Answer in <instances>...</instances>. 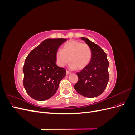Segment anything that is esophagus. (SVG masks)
Here are the masks:
<instances>
[{"label":"esophagus","mask_w":135,"mask_h":135,"mask_svg":"<svg viewBox=\"0 0 135 135\" xmlns=\"http://www.w3.org/2000/svg\"><path fill=\"white\" fill-rule=\"evenodd\" d=\"M70 73H71V72H70V71H69L66 70V74L67 75H68V74H70Z\"/></svg>","instance_id":"esophagus-1"}]
</instances>
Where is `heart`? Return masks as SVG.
<instances>
[{"mask_svg":"<svg viewBox=\"0 0 135 135\" xmlns=\"http://www.w3.org/2000/svg\"><path fill=\"white\" fill-rule=\"evenodd\" d=\"M92 55V50L89 45L76 40H71L63 45L62 51L56 52V60L59 66L63 67L68 63L69 59L70 68L79 70L89 64Z\"/></svg>","mask_w":135,"mask_h":135,"instance_id":"obj_1","label":"heart"}]
</instances>
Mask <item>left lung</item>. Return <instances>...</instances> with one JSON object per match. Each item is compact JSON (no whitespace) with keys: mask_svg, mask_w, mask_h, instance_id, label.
Wrapping results in <instances>:
<instances>
[{"mask_svg":"<svg viewBox=\"0 0 135 135\" xmlns=\"http://www.w3.org/2000/svg\"><path fill=\"white\" fill-rule=\"evenodd\" d=\"M80 38L91 47L92 55L87 66L76 73L78 80L74 85V89L84 97H97L107 88L109 79V61L106 53L97 44L87 38Z\"/></svg>","mask_w":135,"mask_h":135,"instance_id":"8db88e82","label":"left lung"}]
</instances>
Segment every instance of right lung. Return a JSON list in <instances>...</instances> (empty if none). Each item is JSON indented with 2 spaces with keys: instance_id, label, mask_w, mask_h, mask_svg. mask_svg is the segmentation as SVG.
Instances as JSON below:
<instances>
[{
  "instance_id": "1",
  "label": "right lung",
  "mask_w": 135,
  "mask_h": 135,
  "mask_svg": "<svg viewBox=\"0 0 135 135\" xmlns=\"http://www.w3.org/2000/svg\"><path fill=\"white\" fill-rule=\"evenodd\" d=\"M66 39H47L28 55L23 67V84L27 93L38 101L54 96L66 70L56 64V54Z\"/></svg>"
}]
</instances>
